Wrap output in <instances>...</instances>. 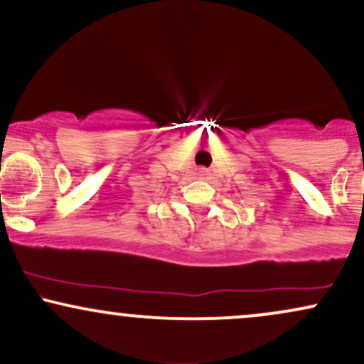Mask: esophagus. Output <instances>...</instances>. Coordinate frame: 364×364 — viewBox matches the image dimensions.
I'll use <instances>...</instances> for the list:
<instances>
[{
    "label": "esophagus",
    "instance_id": "obj_1",
    "mask_svg": "<svg viewBox=\"0 0 364 364\" xmlns=\"http://www.w3.org/2000/svg\"><path fill=\"white\" fill-rule=\"evenodd\" d=\"M198 174H200V176H205L207 171H205V169H200V171H198Z\"/></svg>",
    "mask_w": 364,
    "mask_h": 364
}]
</instances>
